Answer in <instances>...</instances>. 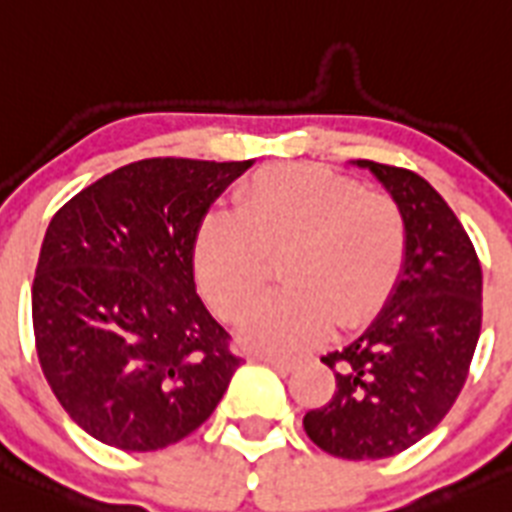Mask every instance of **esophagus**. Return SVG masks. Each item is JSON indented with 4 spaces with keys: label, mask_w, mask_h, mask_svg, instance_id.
<instances>
[{
    "label": "esophagus",
    "mask_w": 512,
    "mask_h": 512,
    "mask_svg": "<svg viewBox=\"0 0 512 512\" xmlns=\"http://www.w3.org/2000/svg\"><path fill=\"white\" fill-rule=\"evenodd\" d=\"M260 361H265L268 366H273V368H281V371H293V368L301 363V358H299V355H273V353H268V355H260Z\"/></svg>",
    "instance_id": "obj_1"
}]
</instances>
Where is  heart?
Returning a JSON list of instances; mask_svg holds the SVG:
<instances>
[{
  "label": "heart",
  "instance_id": "obj_1",
  "mask_svg": "<svg viewBox=\"0 0 512 512\" xmlns=\"http://www.w3.org/2000/svg\"><path fill=\"white\" fill-rule=\"evenodd\" d=\"M278 255L283 288L252 311L242 335L257 348L299 350L386 304L404 268L407 221L389 195L327 167H265L237 193V213L201 221L195 281L221 319L239 322Z\"/></svg>",
  "mask_w": 512,
  "mask_h": 512
}]
</instances>
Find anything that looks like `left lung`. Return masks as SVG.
<instances>
[{
  "label": "left lung",
  "mask_w": 512,
  "mask_h": 512,
  "mask_svg": "<svg viewBox=\"0 0 512 512\" xmlns=\"http://www.w3.org/2000/svg\"><path fill=\"white\" fill-rule=\"evenodd\" d=\"M389 190L407 221L397 286L363 335L322 358L332 399L304 430L337 459H389L422 441L464 389L482 330V268L469 234L428 180L355 159Z\"/></svg>",
  "instance_id": "8db88e82"
}]
</instances>
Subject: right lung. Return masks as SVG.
Returning a JSON list of instances; mask_svg holds the SVG:
<instances>
[{"mask_svg":"<svg viewBox=\"0 0 512 512\" xmlns=\"http://www.w3.org/2000/svg\"><path fill=\"white\" fill-rule=\"evenodd\" d=\"M252 162L141 159L59 208L33 281L46 381L105 446L159 451L211 417L242 358L195 293L193 242Z\"/></svg>","mask_w":512,"mask_h":512,"instance_id":"obj_1","label":"right lung"}]
</instances>
